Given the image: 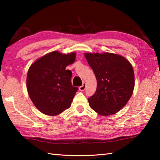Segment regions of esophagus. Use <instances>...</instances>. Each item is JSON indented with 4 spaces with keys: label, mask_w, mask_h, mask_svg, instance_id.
<instances>
[{
    "label": "esophagus",
    "mask_w": 160,
    "mask_h": 160,
    "mask_svg": "<svg viewBox=\"0 0 160 160\" xmlns=\"http://www.w3.org/2000/svg\"><path fill=\"white\" fill-rule=\"evenodd\" d=\"M85 88H86V85H85V82H83L82 83V86H80V88H79V90H80V91H84L85 90Z\"/></svg>",
    "instance_id": "esophagus-1"
}]
</instances>
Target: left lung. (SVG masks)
I'll use <instances>...</instances> for the list:
<instances>
[{
	"mask_svg": "<svg viewBox=\"0 0 160 160\" xmlns=\"http://www.w3.org/2000/svg\"><path fill=\"white\" fill-rule=\"evenodd\" d=\"M85 56L97 81L95 93L88 98L90 107L100 115L114 114L125 106L133 92L132 65L112 53H87Z\"/></svg>",
	"mask_w": 160,
	"mask_h": 160,
	"instance_id": "obj_1",
	"label": "left lung"
}]
</instances>
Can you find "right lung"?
Segmentation results:
<instances>
[{"mask_svg": "<svg viewBox=\"0 0 160 160\" xmlns=\"http://www.w3.org/2000/svg\"><path fill=\"white\" fill-rule=\"evenodd\" d=\"M75 60V53L53 51L29 67L27 76L29 96L44 114L56 116L70 108L78 88L72 85V72L66 68Z\"/></svg>", "mask_w": 160, "mask_h": 160, "instance_id": "1", "label": "right lung"}]
</instances>
